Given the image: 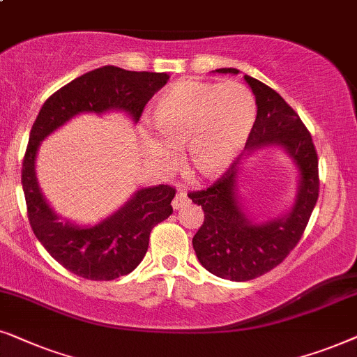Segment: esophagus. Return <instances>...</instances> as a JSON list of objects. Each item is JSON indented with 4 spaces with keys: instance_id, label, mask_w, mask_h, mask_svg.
<instances>
[{
    "instance_id": "1",
    "label": "esophagus",
    "mask_w": 357,
    "mask_h": 357,
    "mask_svg": "<svg viewBox=\"0 0 357 357\" xmlns=\"http://www.w3.org/2000/svg\"><path fill=\"white\" fill-rule=\"evenodd\" d=\"M188 202H189L188 194L184 192V191H179L178 194H176V197L173 199V207L174 208H181V207L186 206Z\"/></svg>"
}]
</instances>
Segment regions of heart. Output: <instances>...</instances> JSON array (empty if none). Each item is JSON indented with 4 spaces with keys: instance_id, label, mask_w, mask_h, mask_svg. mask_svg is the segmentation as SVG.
Masks as SVG:
<instances>
[{
    "instance_id": "b5f03b06",
    "label": "heart",
    "mask_w": 357,
    "mask_h": 357,
    "mask_svg": "<svg viewBox=\"0 0 357 357\" xmlns=\"http://www.w3.org/2000/svg\"><path fill=\"white\" fill-rule=\"evenodd\" d=\"M255 119V96L243 84L181 79L156 99L151 126L160 140L146 139V153L161 168H173L176 151L188 149L194 173L217 178L243 150Z\"/></svg>"
}]
</instances>
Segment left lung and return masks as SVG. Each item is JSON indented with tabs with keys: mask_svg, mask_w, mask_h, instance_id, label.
<instances>
[{
	"mask_svg": "<svg viewBox=\"0 0 357 357\" xmlns=\"http://www.w3.org/2000/svg\"><path fill=\"white\" fill-rule=\"evenodd\" d=\"M218 73H238L220 68ZM256 98V121L245 149L281 145L301 171V186L292 211L286 217L253 223L236 201L238 161L202 191L188 194L202 207L204 222L192 238L199 263L222 279L243 282L259 278L287 258L301 241L320 192L318 156L312 135L298 114L268 84L245 75Z\"/></svg>",
	"mask_w": 357,
	"mask_h": 357,
	"instance_id": "1",
	"label": "left lung"
}]
</instances>
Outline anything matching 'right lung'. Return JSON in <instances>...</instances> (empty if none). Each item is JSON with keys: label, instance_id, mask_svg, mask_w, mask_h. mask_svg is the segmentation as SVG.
I'll return each mask as SVG.
<instances>
[{"label": "right lung", "instance_id": "right-lung-1", "mask_svg": "<svg viewBox=\"0 0 357 357\" xmlns=\"http://www.w3.org/2000/svg\"><path fill=\"white\" fill-rule=\"evenodd\" d=\"M166 73L129 71L106 65L65 84L47 99L31 129L21 183L32 231L65 269L89 281H112L134 271L149 250L150 231L173 213L176 189L145 188L114 215L94 227L60 222L42 196L36 178L40 142L79 112H129L137 122L146 102L168 83Z\"/></svg>", "mask_w": 357, "mask_h": 357}]
</instances>
